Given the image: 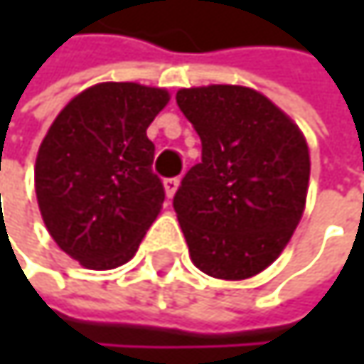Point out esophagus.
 Listing matches in <instances>:
<instances>
[{"instance_id": "34e87169", "label": "esophagus", "mask_w": 364, "mask_h": 364, "mask_svg": "<svg viewBox=\"0 0 364 364\" xmlns=\"http://www.w3.org/2000/svg\"><path fill=\"white\" fill-rule=\"evenodd\" d=\"M177 187H179V179H177V177H173V179H166V181H164V189H166V196H168V198H173V196H175Z\"/></svg>"}]
</instances>
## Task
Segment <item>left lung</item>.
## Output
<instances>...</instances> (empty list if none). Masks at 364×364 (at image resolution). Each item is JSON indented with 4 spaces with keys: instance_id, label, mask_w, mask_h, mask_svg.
<instances>
[{
    "instance_id": "obj_1",
    "label": "left lung",
    "mask_w": 364,
    "mask_h": 364,
    "mask_svg": "<svg viewBox=\"0 0 364 364\" xmlns=\"http://www.w3.org/2000/svg\"><path fill=\"white\" fill-rule=\"evenodd\" d=\"M177 105L202 141V162L173 200L189 257L213 278H251L282 253L304 215L308 143L253 88H181Z\"/></svg>"
}]
</instances>
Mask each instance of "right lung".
Returning a JSON list of instances; mask_svg holds the SVG:
<instances>
[{
  "label": "right lung",
  "instance_id": "1",
  "mask_svg": "<svg viewBox=\"0 0 364 364\" xmlns=\"http://www.w3.org/2000/svg\"><path fill=\"white\" fill-rule=\"evenodd\" d=\"M168 92L134 82L97 84L56 115L36 160L41 219L54 242L84 267L113 269L136 253L160 215L147 128Z\"/></svg>",
  "mask_w": 364,
  "mask_h": 364
}]
</instances>
